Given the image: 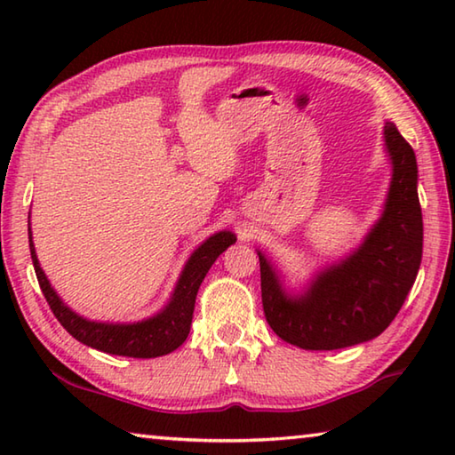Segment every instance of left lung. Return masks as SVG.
<instances>
[{"instance_id":"8db88e82","label":"left lung","mask_w":455,"mask_h":455,"mask_svg":"<svg viewBox=\"0 0 455 455\" xmlns=\"http://www.w3.org/2000/svg\"><path fill=\"white\" fill-rule=\"evenodd\" d=\"M383 136L394 164L389 195L355 252L321 271L301 297H289L259 251L263 311L283 341L311 351L369 341L389 327L413 287L423 251L418 163L395 124L387 122Z\"/></svg>"}]
</instances>
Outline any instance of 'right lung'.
<instances>
[{
	"mask_svg": "<svg viewBox=\"0 0 455 455\" xmlns=\"http://www.w3.org/2000/svg\"><path fill=\"white\" fill-rule=\"evenodd\" d=\"M29 235V252H32L34 268L37 283L48 301L52 313L61 323L68 333L80 343L88 345L92 349L110 353V355H124L150 359L160 357L166 353H172L187 341L192 325V313H195V301L200 283L209 273L214 260L222 255L230 244L236 241V236L228 230L212 235L211 238L198 246L188 259L187 267L180 275L176 289L172 292L171 303L154 317L138 323H96L88 321L76 315L70 307L61 303V299L52 289L48 276L44 275L40 260L36 257V249L32 243V230Z\"/></svg>",
	"mask_w": 455,
	"mask_h": 455,
	"instance_id": "1",
	"label": "right lung"
}]
</instances>
